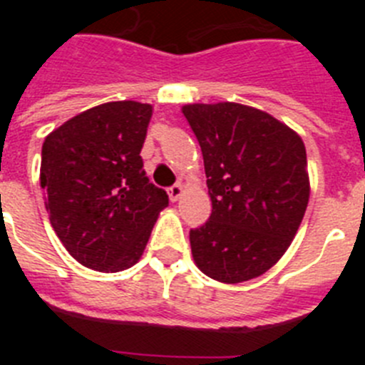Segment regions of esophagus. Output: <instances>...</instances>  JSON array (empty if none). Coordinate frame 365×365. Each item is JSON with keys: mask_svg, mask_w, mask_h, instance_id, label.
I'll return each instance as SVG.
<instances>
[{"mask_svg": "<svg viewBox=\"0 0 365 365\" xmlns=\"http://www.w3.org/2000/svg\"><path fill=\"white\" fill-rule=\"evenodd\" d=\"M182 193H185V188L180 185H173L172 188L168 190V195H170V201H179L180 197H182Z\"/></svg>", "mask_w": 365, "mask_h": 365, "instance_id": "esophagus-1", "label": "esophagus"}]
</instances>
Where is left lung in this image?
I'll return each mask as SVG.
<instances>
[{
  "mask_svg": "<svg viewBox=\"0 0 365 365\" xmlns=\"http://www.w3.org/2000/svg\"><path fill=\"white\" fill-rule=\"evenodd\" d=\"M205 159L212 215L190 230L195 265L221 283L272 269L291 247L311 195L302 137L285 122L235 102L186 104Z\"/></svg>",
  "mask_w": 365,
  "mask_h": 365,
  "instance_id": "8db88e82",
  "label": "left lung"
}]
</instances>
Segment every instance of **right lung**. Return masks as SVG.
Segmentation results:
<instances>
[{"label":"right lung","mask_w":365,"mask_h":365,"mask_svg":"<svg viewBox=\"0 0 365 365\" xmlns=\"http://www.w3.org/2000/svg\"><path fill=\"white\" fill-rule=\"evenodd\" d=\"M153 106L118 100L78 113L45 137L40 185L67 252L98 272L144 254L168 195L148 180L140 150Z\"/></svg>","instance_id":"1"}]
</instances>
